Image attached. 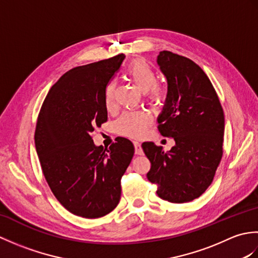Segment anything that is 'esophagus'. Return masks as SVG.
Segmentation results:
<instances>
[{
	"label": "esophagus",
	"instance_id": "obj_1",
	"mask_svg": "<svg viewBox=\"0 0 258 258\" xmlns=\"http://www.w3.org/2000/svg\"><path fill=\"white\" fill-rule=\"evenodd\" d=\"M134 147H135V154L143 155V150H142V146H141V144H140V142L135 141V142H134Z\"/></svg>",
	"mask_w": 258,
	"mask_h": 258
}]
</instances>
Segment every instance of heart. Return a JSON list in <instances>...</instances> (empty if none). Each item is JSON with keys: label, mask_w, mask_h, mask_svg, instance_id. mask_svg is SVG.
Wrapping results in <instances>:
<instances>
[{"label": "heart", "mask_w": 258, "mask_h": 258, "mask_svg": "<svg viewBox=\"0 0 258 258\" xmlns=\"http://www.w3.org/2000/svg\"><path fill=\"white\" fill-rule=\"evenodd\" d=\"M125 76L138 86V89L146 93L152 104H162L165 100V91L160 85H154L156 73L154 69L145 59H135L125 69ZM115 83L109 82L104 90V105L108 109L114 107ZM152 122L151 115L147 112L124 113L116 122V131L124 136L140 139L145 134L146 128Z\"/></svg>", "instance_id": "heart-1"}]
</instances>
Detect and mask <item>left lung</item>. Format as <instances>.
I'll return each instance as SVG.
<instances>
[{"label":"left lung","instance_id":"obj_1","mask_svg":"<svg viewBox=\"0 0 258 258\" xmlns=\"http://www.w3.org/2000/svg\"><path fill=\"white\" fill-rule=\"evenodd\" d=\"M157 64L167 80L158 131L175 145L164 153L162 146L143 143L151 162L146 176L162 200L180 204L212 184L223 155L225 119L216 91L199 65L169 51L160 52Z\"/></svg>","mask_w":258,"mask_h":258}]
</instances>
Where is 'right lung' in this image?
Here are the masks:
<instances>
[{"label":"right lung","mask_w":258,"mask_h":258,"mask_svg":"<svg viewBox=\"0 0 258 258\" xmlns=\"http://www.w3.org/2000/svg\"><path fill=\"white\" fill-rule=\"evenodd\" d=\"M124 54L78 67L47 93L35 128V149L56 200L76 216L98 218L117 206L120 178L134 146L119 138L109 149L95 146L92 132L107 120L104 90Z\"/></svg>","instance_id":"right-lung-1"}]
</instances>
